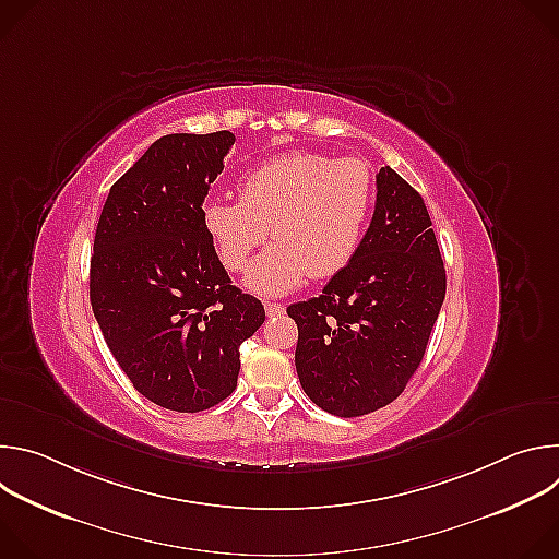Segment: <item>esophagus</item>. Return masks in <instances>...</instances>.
Masks as SVG:
<instances>
[{
    "label": "esophagus",
    "mask_w": 559,
    "mask_h": 559,
    "mask_svg": "<svg viewBox=\"0 0 559 559\" xmlns=\"http://www.w3.org/2000/svg\"><path fill=\"white\" fill-rule=\"evenodd\" d=\"M265 313H267V318H276V316L285 313V305H281V302H267V305H265Z\"/></svg>",
    "instance_id": "34e87169"
}]
</instances>
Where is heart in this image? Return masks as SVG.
I'll return each instance as SVG.
<instances>
[{"label":"heart","mask_w":559,"mask_h":559,"mask_svg":"<svg viewBox=\"0 0 559 559\" xmlns=\"http://www.w3.org/2000/svg\"><path fill=\"white\" fill-rule=\"evenodd\" d=\"M376 203V177L365 158L285 152L250 168L238 201L207 199L201 223L229 272H243L267 227L274 243L254 261L246 287L285 296L309 276L343 272L360 250Z\"/></svg>","instance_id":"1"}]
</instances>
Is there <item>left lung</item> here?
I'll return each mask as SVG.
<instances>
[{"label":"left lung","mask_w":559,"mask_h":559,"mask_svg":"<svg viewBox=\"0 0 559 559\" xmlns=\"http://www.w3.org/2000/svg\"><path fill=\"white\" fill-rule=\"evenodd\" d=\"M354 261L318 298L287 307L296 371L328 414L356 418L401 395L425 358L447 274L423 197L389 166Z\"/></svg>","instance_id":"8db88e82"}]
</instances>
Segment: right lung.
Instances as JSON below:
<instances>
[{
    "label": "right lung",
    "instance_id": "right-lung-1",
    "mask_svg": "<svg viewBox=\"0 0 559 559\" xmlns=\"http://www.w3.org/2000/svg\"><path fill=\"white\" fill-rule=\"evenodd\" d=\"M231 145L227 130L156 139L110 188L97 223L95 318L132 386L170 412L225 401L238 347L265 323L261 300L231 285L201 223Z\"/></svg>",
    "mask_w": 559,
    "mask_h": 559
}]
</instances>
